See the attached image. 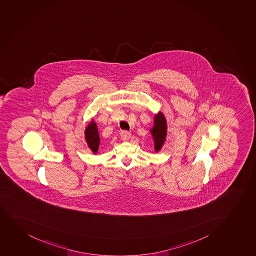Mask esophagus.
Segmentation results:
<instances>
[{"label": "esophagus", "mask_w": 256, "mask_h": 256, "mask_svg": "<svg viewBox=\"0 0 256 256\" xmlns=\"http://www.w3.org/2000/svg\"><path fill=\"white\" fill-rule=\"evenodd\" d=\"M130 136H132L130 132H127V130H123V132L120 133V138H122V139L123 140H129Z\"/></svg>", "instance_id": "1"}]
</instances>
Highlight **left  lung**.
Returning <instances> with one entry per match:
<instances>
[{"mask_svg": "<svg viewBox=\"0 0 256 256\" xmlns=\"http://www.w3.org/2000/svg\"><path fill=\"white\" fill-rule=\"evenodd\" d=\"M150 133L154 140V151L158 152L164 145L168 134L167 120L162 111L154 116V127L150 130Z\"/></svg>", "mask_w": 256, "mask_h": 256, "instance_id": "left-lung-1", "label": "left lung"}]
</instances>
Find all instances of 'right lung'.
Wrapping results in <instances>:
<instances>
[{"instance_id":"obj_1","label":"right lung","mask_w":256,"mask_h":256,"mask_svg":"<svg viewBox=\"0 0 256 256\" xmlns=\"http://www.w3.org/2000/svg\"><path fill=\"white\" fill-rule=\"evenodd\" d=\"M84 138L90 151L94 154H97L100 146V136L97 124L94 118H92L91 122L84 130Z\"/></svg>"}]
</instances>
